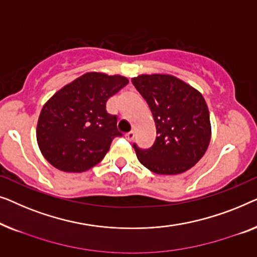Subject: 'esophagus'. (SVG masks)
Returning <instances> with one entry per match:
<instances>
[{
	"label": "esophagus",
	"mask_w": 257,
	"mask_h": 257,
	"mask_svg": "<svg viewBox=\"0 0 257 257\" xmlns=\"http://www.w3.org/2000/svg\"><path fill=\"white\" fill-rule=\"evenodd\" d=\"M125 139H127L128 141H133L134 139H135V133L129 132L128 134H125Z\"/></svg>",
	"instance_id": "esophagus-1"
}]
</instances>
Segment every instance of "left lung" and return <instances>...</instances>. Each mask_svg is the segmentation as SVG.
Returning <instances> with one entry per match:
<instances>
[{"label":"left lung","instance_id":"8db88e82","mask_svg":"<svg viewBox=\"0 0 257 257\" xmlns=\"http://www.w3.org/2000/svg\"><path fill=\"white\" fill-rule=\"evenodd\" d=\"M133 85L149 104L157 136L153 147L136 156L157 175H178L199 162L211 140V122L204 96L170 74H141Z\"/></svg>","mask_w":257,"mask_h":257}]
</instances>
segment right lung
I'll use <instances>...</instances> for the list:
<instances>
[{
	"instance_id": "1",
	"label": "right lung",
	"mask_w": 257,
	"mask_h": 257,
	"mask_svg": "<svg viewBox=\"0 0 257 257\" xmlns=\"http://www.w3.org/2000/svg\"><path fill=\"white\" fill-rule=\"evenodd\" d=\"M127 84L122 75L88 72L59 89L44 104L37 123L45 160L64 172H84L100 163L111 141L122 136L106 102Z\"/></svg>"
}]
</instances>
